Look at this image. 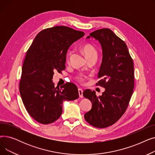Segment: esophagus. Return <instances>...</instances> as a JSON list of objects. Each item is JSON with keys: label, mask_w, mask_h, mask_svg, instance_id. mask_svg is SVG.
I'll list each match as a JSON object with an SVG mask.
<instances>
[{"label": "esophagus", "mask_w": 155, "mask_h": 155, "mask_svg": "<svg viewBox=\"0 0 155 155\" xmlns=\"http://www.w3.org/2000/svg\"><path fill=\"white\" fill-rule=\"evenodd\" d=\"M78 91L79 97H83V90H82V89L79 88L78 89Z\"/></svg>", "instance_id": "esophagus-1"}]
</instances>
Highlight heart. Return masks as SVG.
Segmentation results:
<instances>
[{
	"instance_id": "b5f03b06",
	"label": "heart",
	"mask_w": 155,
	"mask_h": 155,
	"mask_svg": "<svg viewBox=\"0 0 155 155\" xmlns=\"http://www.w3.org/2000/svg\"><path fill=\"white\" fill-rule=\"evenodd\" d=\"M82 51L84 53L85 56L87 57V58H89V57H91L92 56H94V55H97V51L96 50V49L95 48V47L91 45V44H86L83 47H82ZM72 53H73V51H69L67 53V61L68 62L70 60V58L71 56L72 55ZM77 80L78 81H80V82H84V81L85 80V77L84 75H80V76H78L77 77Z\"/></svg>"
}]
</instances>
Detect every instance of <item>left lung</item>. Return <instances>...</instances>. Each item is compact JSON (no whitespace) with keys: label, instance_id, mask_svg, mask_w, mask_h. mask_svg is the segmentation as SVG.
I'll use <instances>...</instances> for the list:
<instances>
[{"label":"left lung","instance_id":"1","mask_svg":"<svg viewBox=\"0 0 155 155\" xmlns=\"http://www.w3.org/2000/svg\"><path fill=\"white\" fill-rule=\"evenodd\" d=\"M90 37L102 46L103 57L98 73L101 79L96 85L105 89L99 97L89 89L83 92L92 103L84 117L91 125L104 128L116 123L127 108L134 86V64L126 43L110 29L96 30L87 38Z\"/></svg>","mask_w":155,"mask_h":155}]
</instances>
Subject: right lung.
I'll return each mask as SVG.
<instances>
[{"mask_svg": "<svg viewBox=\"0 0 155 155\" xmlns=\"http://www.w3.org/2000/svg\"><path fill=\"white\" fill-rule=\"evenodd\" d=\"M85 33L59 26L45 29L36 35L24 60L19 92L29 114L38 123L48 124L62 113L63 102L79 97L73 83L54 87V72L65 69L69 47Z\"/></svg>", "mask_w": 155, "mask_h": 155, "instance_id": "obj_1", "label": "right lung"}]
</instances>
